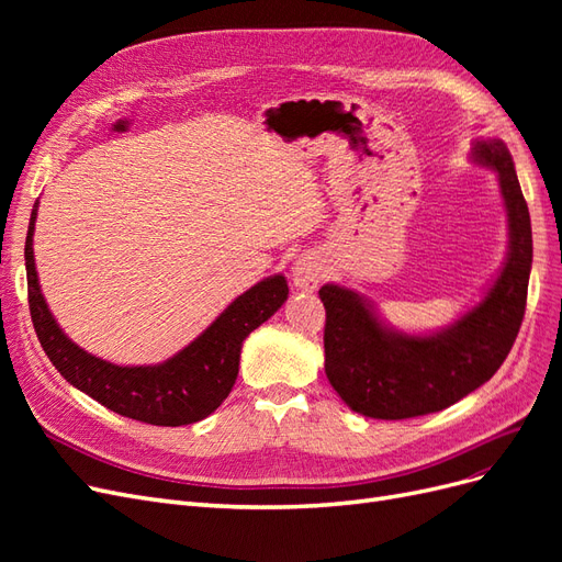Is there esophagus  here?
Instances as JSON below:
<instances>
[{"mask_svg":"<svg viewBox=\"0 0 562 562\" xmlns=\"http://www.w3.org/2000/svg\"><path fill=\"white\" fill-rule=\"evenodd\" d=\"M323 279V267L316 255H300L293 265V283L300 291H314Z\"/></svg>","mask_w":562,"mask_h":562,"instance_id":"esophagus-1","label":"esophagus"}]
</instances>
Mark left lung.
Returning a JSON list of instances; mask_svg holds the SVG:
<instances>
[{"label": "left lung", "instance_id": "left-lung-1", "mask_svg": "<svg viewBox=\"0 0 562 562\" xmlns=\"http://www.w3.org/2000/svg\"><path fill=\"white\" fill-rule=\"evenodd\" d=\"M473 157L497 171L512 232L508 260L479 307L443 333L411 337L386 330L353 291H318L326 375L353 413L407 419L443 411L495 375L516 342L532 267L530 211L502 140L475 143Z\"/></svg>", "mask_w": 562, "mask_h": 562}]
</instances>
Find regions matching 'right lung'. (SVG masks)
<instances>
[{
	"mask_svg": "<svg viewBox=\"0 0 562 562\" xmlns=\"http://www.w3.org/2000/svg\"><path fill=\"white\" fill-rule=\"evenodd\" d=\"M35 217L37 203L32 209L25 239L27 302L35 333L60 375L116 415L155 427H182L209 417L229 396L239 375L244 339L288 297L283 277L265 279L236 297L206 333L166 363L140 368L112 366L70 342L50 316L40 293L35 255H32Z\"/></svg>",
	"mask_w": 562,
	"mask_h": 562,
	"instance_id": "1",
	"label": "right lung"
}]
</instances>
